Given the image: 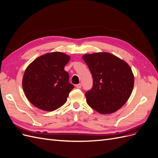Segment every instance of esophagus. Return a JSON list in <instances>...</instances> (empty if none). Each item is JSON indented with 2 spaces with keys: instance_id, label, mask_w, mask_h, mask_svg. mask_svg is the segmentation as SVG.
<instances>
[{
  "instance_id": "obj_1",
  "label": "esophagus",
  "mask_w": 158,
  "mask_h": 158,
  "mask_svg": "<svg viewBox=\"0 0 158 158\" xmlns=\"http://www.w3.org/2000/svg\"><path fill=\"white\" fill-rule=\"evenodd\" d=\"M76 87L78 89H80V88H81V87H82V84H76Z\"/></svg>"
}]
</instances>
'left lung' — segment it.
Segmentation results:
<instances>
[{"mask_svg": "<svg viewBox=\"0 0 158 158\" xmlns=\"http://www.w3.org/2000/svg\"><path fill=\"white\" fill-rule=\"evenodd\" d=\"M93 78V86L85 94L89 107L101 114L117 111L132 94L135 77L125 61L109 52L83 56Z\"/></svg>", "mask_w": 158, "mask_h": 158, "instance_id": "8db88e82", "label": "left lung"}]
</instances>
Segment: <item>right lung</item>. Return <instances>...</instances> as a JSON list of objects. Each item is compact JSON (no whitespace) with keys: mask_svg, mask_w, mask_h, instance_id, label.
Returning <instances> with one entry per match:
<instances>
[{"mask_svg":"<svg viewBox=\"0 0 158 158\" xmlns=\"http://www.w3.org/2000/svg\"><path fill=\"white\" fill-rule=\"evenodd\" d=\"M70 56L61 52L41 55L25 70L22 79L23 92L36 107L47 111L59 108L66 102L74 85L64 66Z\"/></svg>","mask_w":158,"mask_h":158,"instance_id":"1","label":"right lung"}]
</instances>
